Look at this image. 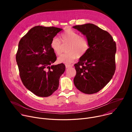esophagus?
I'll list each match as a JSON object with an SVG mask.
<instances>
[{"mask_svg": "<svg viewBox=\"0 0 132 132\" xmlns=\"http://www.w3.org/2000/svg\"><path fill=\"white\" fill-rule=\"evenodd\" d=\"M65 66H66V68H70V67H73V65H68V64H66V65H65Z\"/></svg>", "mask_w": 132, "mask_h": 132, "instance_id": "obj_1", "label": "esophagus"}]
</instances>
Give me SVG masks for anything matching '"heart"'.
Wrapping results in <instances>:
<instances>
[{"label":"heart","mask_w":132,"mask_h":132,"mask_svg":"<svg viewBox=\"0 0 132 132\" xmlns=\"http://www.w3.org/2000/svg\"><path fill=\"white\" fill-rule=\"evenodd\" d=\"M60 39L63 44H68L66 47L67 52L58 58L59 62L64 64H70L77 57H82L89 47L88 39L85 36H80L78 32L71 29H67L62 33L60 36ZM50 47L55 54H61L62 45L58 38L54 37L52 39Z\"/></svg>","instance_id":"heart-1"}]
</instances>
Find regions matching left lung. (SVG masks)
I'll use <instances>...</instances> for the list:
<instances>
[{"mask_svg": "<svg viewBox=\"0 0 132 132\" xmlns=\"http://www.w3.org/2000/svg\"><path fill=\"white\" fill-rule=\"evenodd\" d=\"M88 39L89 47L74 65V84L87 94L98 92L111 80L116 70V44L111 35L92 23L73 27Z\"/></svg>", "mask_w": 132, "mask_h": 132, "instance_id": "obj_1", "label": "left lung"}]
</instances>
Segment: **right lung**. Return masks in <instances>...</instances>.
I'll return each mask as SVG.
<instances>
[{
  "label": "right lung",
  "instance_id": "add662e5",
  "mask_svg": "<svg viewBox=\"0 0 132 132\" xmlns=\"http://www.w3.org/2000/svg\"><path fill=\"white\" fill-rule=\"evenodd\" d=\"M62 29L35 26L20 39L16 60L20 78L26 88L39 97H48L57 90L64 64L52 65L57 57L52 50V39Z\"/></svg>",
  "mask_w": 132,
  "mask_h": 132
}]
</instances>
